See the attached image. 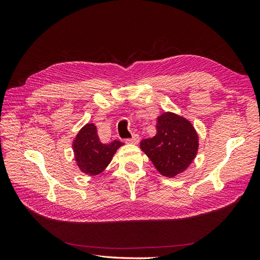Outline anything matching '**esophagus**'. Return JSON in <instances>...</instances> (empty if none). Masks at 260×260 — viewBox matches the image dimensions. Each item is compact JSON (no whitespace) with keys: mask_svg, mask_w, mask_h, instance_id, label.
I'll list each match as a JSON object with an SVG mask.
<instances>
[{"mask_svg":"<svg viewBox=\"0 0 260 260\" xmlns=\"http://www.w3.org/2000/svg\"><path fill=\"white\" fill-rule=\"evenodd\" d=\"M139 136L138 135H135V136H133L131 139H127V140H125V142H127V143H129V144H138L139 143Z\"/></svg>","mask_w":260,"mask_h":260,"instance_id":"1","label":"esophagus"}]
</instances>
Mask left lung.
<instances>
[{"label":"left lung","instance_id":"1","mask_svg":"<svg viewBox=\"0 0 260 260\" xmlns=\"http://www.w3.org/2000/svg\"><path fill=\"white\" fill-rule=\"evenodd\" d=\"M156 136L142 140L140 147L165 177L182 174L199 151V135L186 118L171 112L157 117Z\"/></svg>","mask_w":260,"mask_h":260}]
</instances>
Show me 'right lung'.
<instances>
[{
    "label": "right lung",
    "instance_id": "right-lung-1",
    "mask_svg": "<svg viewBox=\"0 0 260 260\" xmlns=\"http://www.w3.org/2000/svg\"><path fill=\"white\" fill-rule=\"evenodd\" d=\"M122 145L123 143L117 140L106 144L102 143L96 125L86 123L78 132L73 142L77 166L85 175H100L112 161L117 149Z\"/></svg>",
    "mask_w": 260,
    "mask_h": 260
}]
</instances>
